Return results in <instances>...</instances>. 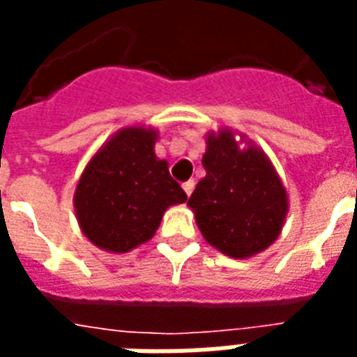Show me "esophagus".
<instances>
[{
    "mask_svg": "<svg viewBox=\"0 0 357 357\" xmlns=\"http://www.w3.org/2000/svg\"><path fill=\"white\" fill-rule=\"evenodd\" d=\"M193 189H195V181H193V179H189V181H185V183H183V191H185L187 197H191V193H193Z\"/></svg>",
    "mask_w": 357,
    "mask_h": 357,
    "instance_id": "esophagus-1",
    "label": "esophagus"
}]
</instances>
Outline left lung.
I'll return each mask as SVG.
<instances>
[{
  "label": "left lung",
  "mask_w": 357,
  "mask_h": 357,
  "mask_svg": "<svg viewBox=\"0 0 357 357\" xmlns=\"http://www.w3.org/2000/svg\"><path fill=\"white\" fill-rule=\"evenodd\" d=\"M206 176L187 206L208 245L237 260L264 252L283 229L289 195L275 166L255 141L222 128L206 133Z\"/></svg>",
  "instance_id": "8db88e82"
}]
</instances>
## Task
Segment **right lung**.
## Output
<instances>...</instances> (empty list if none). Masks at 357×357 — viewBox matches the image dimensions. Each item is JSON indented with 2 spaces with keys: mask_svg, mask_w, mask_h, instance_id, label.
I'll use <instances>...</instances> for the list:
<instances>
[{
  "mask_svg": "<svg viewBox=\"0 0 357 357\" xmlns=\"http://www.w3.org/2000/svg\"><path fill=\"white\" fill-rule=\"evenodd\" d=\"M158 132L126 126L97 149L74 191L82 233L95 247L122 255L137 248L160 225L164 212L187 201L155 153Z\"/></svg>",
  "mask_w": 357,
  "mask_h": 357,
  "instance_id": "obj_1",
  "label": "right lung"
}]
</instances>
